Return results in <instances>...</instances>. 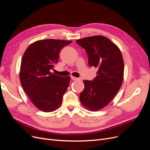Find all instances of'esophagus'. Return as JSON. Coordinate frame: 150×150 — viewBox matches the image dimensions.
I'll return each mask as SVG.
<instances>
[{
	"instance_id": "34e87169",
	"label": "esophagus",
	"mask_w": 150,
	"mask_h": 150,
	"mask_svg": "<svg viewBox=\"0 0 150 150\" xmlns=\"http://www.w3.org/2000/svg\"><path fill=\"white\" fill-rule=\"evenodd\" d=\"M71 79L73 80H79V79H78V78H76V77H74V76H71Z\"/></svg>"
}]
</instances>
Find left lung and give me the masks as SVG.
<instances>
[{
  "mask_svg": "<svg viewBox=\"0 0 150 150\" xmlns=\"http://www.w3.org/2000/svg\"><path fill=\"white\" fill-rule=\"evenodd\" d=\"M85 50L90 67L98 69L92 80H84L80 93L82 105L97 111L107 106L120 90L123 80L124 61L119 48L102 35L88 37L76 41Z\"/></svg>",
  "mask_w": 150,
  "mask_h": 150,
  "instance_id": "1",
  "label": "left lung"
}]
</instances>
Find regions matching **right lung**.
<instances>
[{
  "mask_svg": "<svg viewBox=\"0 0 150 150\" xmlns=\"http://www.w3.org/2000/svg\"><path fill=\"white\" fill-rule=\"evenodd\" d=\"M71 41L46 39L35 42L24 52L19 78L22 87L34 105L51 112L61 105L69 86L70 76L51 72L57 63L61 49Z\"/></svg>",
  "mask_w": 150,
  "mask_h": 150,
  "instance_id": "add662e5",
  "label": "right lung"
}]
</instances>
